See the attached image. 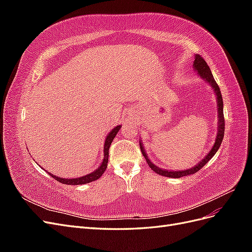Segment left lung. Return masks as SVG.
Returning a JSON list of instances; mask_svg holds the SVG:
<instances>
[{
    "mask_svg": "<svg viewBox=\"0 0 252 252\" xmlns=\"http://www.w3.org/2000/svg\"><path fill=\"white\" fill-rule=\"evenodd\" d=\"M193 69L197 72V74L200 75V78H202L212 88L213 93H215L216 97H217V104H218V132H217V136H216V141H215V144H213V146H212V148L210 149L208 154L204 157V158L201 159L200 163H197L196 165L191 167V168L184 169V170H169V169H163V168H161V167H158L157 165H155L154 163L150 161V158H148L146 151H145V149L143 147V143H142V140H141L140 141L141 151H142V155L144 156L145 159H146L147 164L149 165L150 168L154 170L156 173H158L159 175H163V177L180 179L182 177H186V175H190V174H193V173L197 172L201 168H203L204 165H206L209 162V159H211V158L213 156L217 154V151L219 150L220 144H222L223 138H224L225 120H224V112H223V97H222V94H220V87L218 86L217 82L215 81V78H213L209 66L207 65V63L205 62L204 59L199 55L194 56Z\"/></svg>",
    "mask_w": 252,
    "mask_h": 252,
    "instance_id": "left-lung-1",
    "label": "left lung"
}]
</instances>
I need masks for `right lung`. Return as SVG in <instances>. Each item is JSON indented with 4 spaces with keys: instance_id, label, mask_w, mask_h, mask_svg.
Returning <instances> with one entry per match:
<instances>
[{
    "instance_id": "right-lung-1",
    "label": "right lung",
    "mask_w": 252,
    "mask_h": 252,
    "mask_svg": "<svg viewBox=\"0 0 252 252\" xmlns=\"http://www.w3.org/2000/svg\"><path fill=\"white\" fill-rule=\"evenodd\" d=\"M121 127H122V125H119L117 127H114L112 130L107 134V136H106L105 143H104V158H103V162L101 163V165L98 166L94 171L90 172V173H88L86 175H82V177H80V178H73V179L60 178V177H57V175H52L48 171H47V173L52 175V178L56 179L58 182L62 183V184H67V185H83V184H87V183L94 182V181H95L97 179H100L102 177V174L105 172L106 168H107L108 156H109L108 150H109V147H110V145H111L113 139L116 138V135L119 132Z\"/></svg>"
}]
</instances>
